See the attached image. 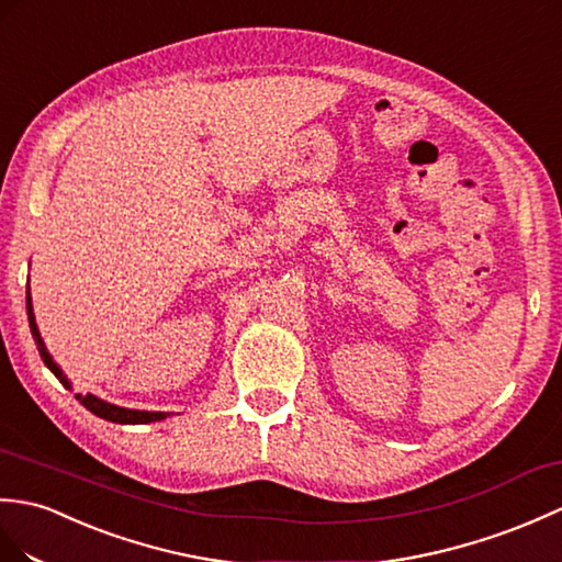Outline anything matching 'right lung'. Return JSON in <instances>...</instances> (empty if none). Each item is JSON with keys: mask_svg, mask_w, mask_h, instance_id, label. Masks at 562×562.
<instances>
[{"mask_svg": "<svg viewBox=\"0 0 562 562\" xmlns=\"http://www.w3.org/2000/svg\"><path fill=\"white\" fill-rule=\"evenodd\" d=\"M25 311H29V323H31L33 340H35V345H37V351H41L45 367H47L52 373H55L64 385L71 387L69 381H67V375H64L61 369L57 367V363L52 361L49 351H47V347H45V342H43V337H41V330H37L35 313H33V302H31V286H29V292H25ZM76 397L81 400V404H83V407H86L88 412H93L95 416H100V419L112 422V424H150V422H162V419H167V416H169L167 412H140V409L116 407V404L104 402V400H100V397H95V395H90V393H88V395H76Z\"/></svg>", "mask_w": 562, "mask_h": 562, "instance_id": "right-lung-1", "label": "right lung"}]
</instances>
